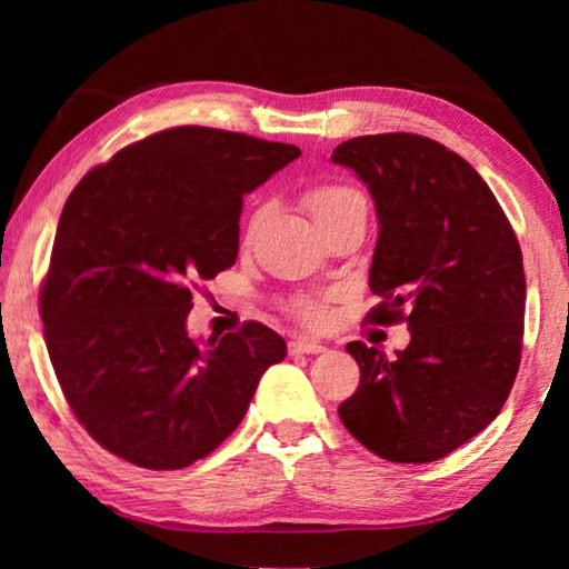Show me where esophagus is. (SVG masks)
<instances>
[{"label": "esophagus", "instance_id": "34e87169", "mask_svg": "<svg viewBox=\"0 0 569 569\" xmlns=\"http://www.w3.org/2000/svg\"><path fill=\"white\" fill-rule=\"evenodd\" d=\"M288 352H291V355H320V352H325V347L320 342H312V340H303V337H298V340L288 342Z\"/></svg>", "mask_w": 569, "mask_h": 569}]
</instances>
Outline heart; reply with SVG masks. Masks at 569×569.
<instances>
[{
  "mask_svg": "<svg viewBox=\"0 0 569 569\" xmlns=\"http://www.w3.org/2000/svg\"><path fill=\"white\" fill-rule=\"evenodd\" d=\"M303 202H306V208L310 210L312 220L320 222V220H325V217H330L335 212H340L342 208H349V204L365 202V200H361V196L355 188L325 183V186H316V188L306 190ZM261 217H263L261 210L251 214L249 227H247V241L253 237V232H257ZM291 312L296 318H300L308 325H320V322H325V318H328V308H325V300L308 298V296L296 298L293 306H291Z\"/></svg>",
  "mask_w": 569,
  "mask_h": 569,
  "instance_id": "b5f03b06",
  "label": "heart"
}]
</instances>
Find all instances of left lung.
Returning a JSON list of instances; mask_svg holds the SVG:
<instances>
[{"label": "left lung", "instance_id": "obj_1", "mask_svg": "<svg viewBox=\"0 0 569 569\" xmlns=\"http://www.w3.org/2000/svg\"><path fill=\"white\" fill-rule=\"evenodd\" d=\"M352 168L379 217L367 320L406 322L396 359L349 342L361 379L340 403L345 428L389 462L426 465L499 416L521 365L526 273L511 222L462 156L420 134L349 139Z\"/></svg>", "mask_w": 569, "mask_h": 569}]
</instances>
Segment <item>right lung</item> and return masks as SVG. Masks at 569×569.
<instances>
[{"label": "right lung", "instance_id": "add662e5", "mask_svg": "<svg viewBox=\"0 0 569 569\" xmlns=\"http://www.w3.org/2000/svg\"><path fill=\"white\" fill-rule=\"evenodd\" d=\"M298 147L173 127L94 166L60 212L41 320L60 389L104 450L143 469L208 457L244 418L283 337L261 322L198 345L192 288L237 261L241 196Z\"/></svg>", "mask_w": 569, "mask_h": 569}]
</instances>
